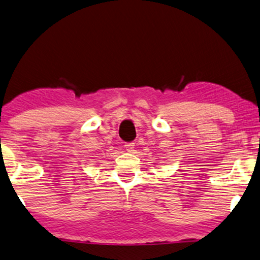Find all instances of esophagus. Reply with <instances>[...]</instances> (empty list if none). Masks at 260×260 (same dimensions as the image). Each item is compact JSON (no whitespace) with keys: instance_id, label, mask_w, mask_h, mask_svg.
<instances>
[{"instance_id":"34e87169","label":"esophagus","mask_w":260,"mask_h":260,"mask_svg":"<svg viewBox=\"0 0 260 260\" xmlns=\"http://www.w3.org/2000/svg\"><path fill=\"white\" fill-rule=\"evenodd\" d=\"M134 146H136V144L134 143H127L124 145V147H126L127 152H129V153H133L134 152Z\"/></svg>"}]
</instances>
